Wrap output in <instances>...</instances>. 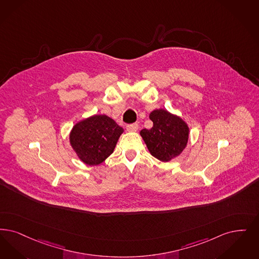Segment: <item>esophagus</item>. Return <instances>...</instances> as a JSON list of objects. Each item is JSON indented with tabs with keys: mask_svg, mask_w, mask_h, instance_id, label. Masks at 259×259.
Segmentation results:
<instances>
[{
	"mask_svg": "<svg viewBox=\"0 0 259 259\" xmlns=\"http://www.w3.org/2000/svg\"><path fill=\"white\" fill-rule=\"evenodd\" d=\"M126 129L127 131H130V132H134L137 131L139 129V124L138 123H132V124H128L126 126Z\"/></svg>",
	"mask_w": 259,
	"mask_h": 259,
	"instance_id": "esophagus-1",
	"label": "esophagus"
}]
</instances>
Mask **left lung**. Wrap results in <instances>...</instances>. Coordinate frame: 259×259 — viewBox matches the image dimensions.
Instances as JSON below:
<instances>
[{"instance_id":"1","label":"left lung","mask_w":259,"mask_h":259,"mask_svg":"<svg viewBox=\"0 0 259 259\" xmlns=\"http://www.w3.org/2000/svg\"><path fill=\"white\" fill-rule=\"evenodd\" d=\"M153 126L143 129V137L150 153L163 162H167L179 155L186 147L189 128L178 116L163 109L155 110L149 114Z\"/></svg>"}]
</instances>
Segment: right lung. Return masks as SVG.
<instances>
[{
    "instance_id": "add662e5",
    "label": "right lung",
    "mask_w": 259,
    "mask_h": 259,
    "mask_svg": "<svg viewBox=\"0 0 259 259\" xmlns=\"http://www.w3.org/2000/svg\"><path fill=\"white\" fill-rule=\"evenodd\" d=\"M123 128L105 114L78 122L70 133V144L78 157L90 166L101 164L114 152Z\"/></svg>"
}]
</instances>
